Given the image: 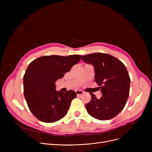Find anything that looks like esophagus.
<instances>
[{
    "instance_id": "34e87169",
    "label": "esophagus",
    "mask_w": 152,
    "mask_h": 152,
    "mask_svg": "<svg viewBox=\"0 0 152 152\" xmlns=\"http://www.w3.org/2000/svg\"><path fill=\"white\" fill-rule=\"evenodd\" d=\"M76 93L77 96H79V95H83L84 93V92H83V91H81V90H76Z\"/></svg>"
}]
</instances>
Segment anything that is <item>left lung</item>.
I'll use <instances>...</instances> for the list:
<instances>
[{"mask_svg":"<svg viewBox=\"0 0 152 152\" xmlns=\"http://www.w3.org/2000/svg\"><path fill=\"white\" fill-rule=\"evenodd\" d=\"M81 60L94 68L95 81L101 89L100 99L91 93V100L86 107L91 116L99 120H108L119 113L128 99L130 77L124 64L112 55L94 53Z\"/></svg>","mask_w":152,"mask_h":152,"instance_id":"8db88e82","label":"left lung"}]
</instances>
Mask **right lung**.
<instances>
[{"mask_svg":"<svg viewBox=\"0 0 152 152\" xmlns=\"http://www.w3.org/2000/svg\"><path fill=\"white\" fill-rule=\"evenodd\" d=\"M81 55L43 56L32 61L23 77L24 95L30 111L44 123L65 116L76 97L74 91H56L55 82L80 61Z\"/></svg>","mask_w":152,"mask_h":152,"instance_id":"add662e5","label":"right lung"}]
</instances>
